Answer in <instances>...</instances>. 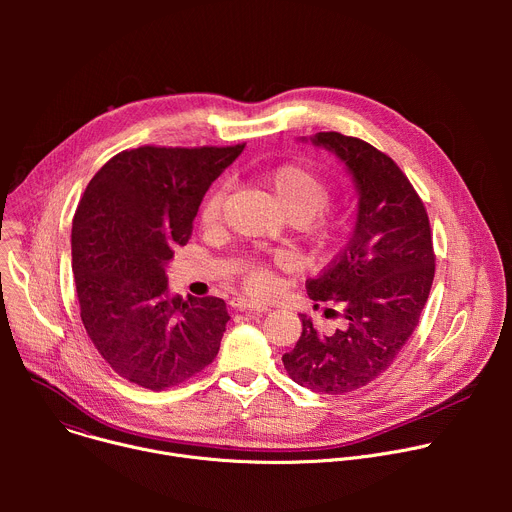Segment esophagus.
<instances>
[{"mask_svg": "<svg viewBox=\"0 0 512 512\" xmlns=\"http://www.w3.org/2000/svg\"><path fill=\"white\" fill-rule=\"evenodd\" d=\"M231 306L239 312H247V314H265L267 312V306H261V304H255L251 300H243V298H237L231 302Z\"/></svg>", "mask_w": 512, "mask_h": 512, "instance_id": "obj_1", "label": "esophagus"}]
</instances>
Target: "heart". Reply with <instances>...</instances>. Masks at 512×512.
<instances>
[{
    "label": "heart",
    "mask_w": 512,
    "mask_h": 512,
    "mask_svg": "<svg viewBox=\"0 0 512 512\" xmlns=\"http://www.w3.org/2000/svg\"><path fill=\"white\" fill-rule=\"evenodd\" d=\"M261 186L271 194L279 212L294 225H306L328 204L330 188L314 172L302 166H279L261 176ZM225 202V190L214 188L200 210L202 225L210 227L221 218ZM344 221L328 218V221L312 223L308 227V241L316 251H326L336 245L344 235ZM247 285L255 291H263L269 285V275L265 269L253 267L247 273Z\"/></svg>",
    "instance_id": "heart-1"
}]
</instances>
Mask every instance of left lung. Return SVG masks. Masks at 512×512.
<instances>
[{"mask_svg":"<svg viewBox=\"0 0 512 512\" xmlns=\"http://www.w3.org/2000/svg\"><path fill=\"white\" fill-rule=\"evenodd\" d=\"M302 141L344 164L358 198L346 247L306 285L314 302L342 310L346 328L320 334L300 314L302 336L281 360L298 385L342 395L385 373L419 324L435 271L429 218L407 176L371 143L336 131Z\"/></svg>","mask_w":512,"mask_h":512,"instance_id":"left-lung-1","label":"left lung"}]
</instances>
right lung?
<instances>
[{"label": "right lung", "mask_w": 512, "mask_h": 512, "mask_svg": "<svg viewBox=\"0 0 512 512\" xmlns=\"http://www.w3.org/2000/svg\"><path fill=\"white\" fill-rule=\"evenodd\" d=\"M143 145L111 158L72 221L81 320L111 369L143 389L184 383L214 360L231 320L221 298L172 296L168 263L188 243L210 184L243 152Z\"/></svg>", "instance_id": "add662e5"}]
</instances>
